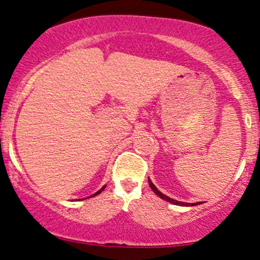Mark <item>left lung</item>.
<instances>
[{
  "label": "left lung",
  "mask_w": 260,
  "mask_h": 260,
  "mask_svg": "<svg viewBox=\"0 0 260 260\" xmlns=\"http://www.w3.org/2000/svg\"><path fill=\"white\" fill-rule=\"evenodd\" d=\"M149 186H150L151 189L154 190V193H155V194H157V196H159L160 198H162V199H164V201H166V202H170V203H172V204H175V205H188V207H189V205H196V204H198V203H196V204H194V203H193V204H192V203H190V204H189V203H182V202L175 201V199L170 198V197H168V196L162 194V193H161L160 190L157 189V188L154 186V184H153V182H151L150 180H149Z\"/></svg>",
  "instance_id": "1"
}]
</instances>
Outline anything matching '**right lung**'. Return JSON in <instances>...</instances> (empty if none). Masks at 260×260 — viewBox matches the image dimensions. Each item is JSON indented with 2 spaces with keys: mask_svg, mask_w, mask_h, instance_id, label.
I'll use <instances>...</instances> for the list:
<instances>
[{
  "mask_svg": "<svg viewBox=\"0 0 260 260\" xmlns=\"http://www.w3.org/2000/svg\"><path fill=\"white\" fill-rule=\"evenodd\" d=\"M104 188H105V187H103V188H101V189L99 190V192H96V193H95V194H92V196H90V197H94V196H96V194H99V193H101V190H104ZM90 197H89V198H90Z\"/></svg>",
  "mask_w": 260,
  "mask_h": 260,
  "instance_id": "right-lung-1",
  "label": "right lung"
}]
</instances>
